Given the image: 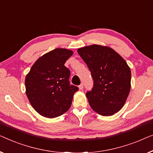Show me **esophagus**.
<instances>
[{"label":"esophagus","mask_w":153,"mask_h":153,"mask_svg":"<svg viewBox=\"0 0 153 153\" xmlns=\"http://www.w3.org/2000/svg\"><path fill=\"white\" fill-rule=\"evenodd\" d=\"M78 87H79V90H82L83 88H84L83 84H82V83L80 84V85H79L78 86Z\"/></svg>","instance_id":"esophagus-1"}]
</instances>
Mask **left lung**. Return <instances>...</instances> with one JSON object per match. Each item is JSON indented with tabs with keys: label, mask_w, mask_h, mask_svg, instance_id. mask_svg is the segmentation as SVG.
<instances>
[{
	"label": "left lung",
	"mask_w": 153,
	"mask_h": 153,
	"mask_svg": "<svg viewBox=\"0 0 153 153\" xmlns=\"http://www.w3.org/2000/svg\"><path fill=\"white\" fill-rule=\"evenodd\" d=\"M94 79V87L86 94L90 106L108 117L120 111L129 95L131 71L127 62L110 47L90 45L77 49Z\"/></svg>",
	"instance_id": "1"
}]
</instances>
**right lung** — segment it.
Instances as JSON below:
<instances>
[{
  "label": "right lung",
  "mask_w": 153,
  "mask_h": 153,
  "mask_svg": "<svg viewBox=\"0 0 153 153\" xmlns=\"http://www.w3.org/2000/svg\"><path fill=\"white\" fill-rule=\"evenodd\" d=\"M74 54L66 48H55L40 57L25 79V94L40 115L55 118L66 112L78 87L70 85V71L64 66Z\"/></svg>",
  "instance_id": "obj_1"
}]
</instances>
